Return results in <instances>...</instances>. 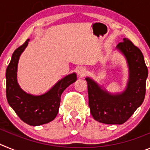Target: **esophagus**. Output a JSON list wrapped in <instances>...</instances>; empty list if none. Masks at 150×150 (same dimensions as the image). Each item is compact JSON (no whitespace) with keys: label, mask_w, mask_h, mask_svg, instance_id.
<instances>
[{"label":"esophagus","mask_w":150,"mask_h":150,"mask_svg":"<svg viewBox=\"0 0 150 150\" xmlns=\"http://www.w3.org/2000/svg\"><path fill=\"white\" fill-rule=\"evenodd\" d=\"M86 72H87L86 68L84 67H79V68L78 69L77 74L79 77H83V76H84L85 75H86Z\"/></svg>","instance_id":"1"}]
</instances>
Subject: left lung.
I'll use <instances>...</instances> for the list:
<instances>
[{
	"label": "left lung",
	"instance_id": "obj_1",
	"mask_svg": "<svg viewBox=\"0 0 150 150\" xmlns=\"http://www.w3.org/2000/svg\"><path fill=\"white\" fill-rule=\"evenodd\" d=\"M116 48L126 58L129 67V79L125 91L111 95L92 79L86 78L91 115L96 121L104 124L125 123L142 104L145 98L148 69L142 52L127 38L123 39Z\"/></svg>",
	"mask_w": 150,
	"mask_h": 150
}]
</instances>
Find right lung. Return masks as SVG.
I'll return each instance as SVG.
<instances>
[{
	"label": "right lung",
	"mask_w": 150,
	"mask_h": 150,
	"mask_svg": "<svg viewBox=\"0 0 150 150\" xmlns=\"http://www.w3.org/2000/svg\"><path fill=\"white\" fill-rule=\"evenodd\" d=\"M29 39L13 52L6 71V95L10 107L24 122L38 126L56 117L60 106L61 95L67 87L76 80V74L62 79L48 92L34 96L21 89L17 83V66L19 56L28 46Z\"/></svg>",
	"instance_id": "1"
}]
</instances>
